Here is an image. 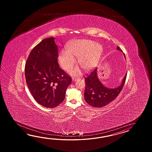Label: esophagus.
<instances>
[{
  "instance_id": "1",
  "label": "esophagus",
  "mask_w": 152,
  "mask_h": 152,
  "mask_svg": "<svg viewBox=\"0 0 152 152\" xmlns=\"http://www.w3.org/2000/svg\"><path fill=\"white\" fill-rule=\"evenodd\" d=\"M79 79V77H72V81H75Z\"/></svg>"
}]
</instances>
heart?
Returning <instances> with one entry per match:
<instances>
[{
  "instance_id": "obj_1",
  "label": "heart",
  "mask_w": 152,
  "mask_h": 152,
  "mask_svg": "<svg viewBox=\"0 0 152 152\" xmlns=\"http://www.w3.org/2000/svg\"><path fill=\"white\" fill-rule=\"evenodd\" d=\"M103 53L102 45L91 40L80 39L72 43L68 50L63 49L60 53L58 60L62 67L68 69L75 63V57L78 58V63L86 71H90L96 67ZM79 69L71 71L73 75L77 74Z\"/></svg>"
}]
</instances>
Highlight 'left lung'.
<instances>
[{"mask_svg": "<svg viewBox=\"0 0 152 152\" xmlns=\"http://www.w3.org/2000/svg\"><path fill=\"white\" fill-rule=\"evenodd\" d=\"M117 50L122 52L120 47ZM124 57H125V55ZM126 58V57H125ZM126 74L118 87L109 88L104 86L97 77V68L85 77V90L84 98L86 102L92 107H104L113 101L120 94L126 80Z\"/></svg>", "mask_w": 152, "mask_h": 152, "instance_id": "8db88e82", "label": "left lung"}]
</instances>
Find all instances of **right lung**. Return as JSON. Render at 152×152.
I'll use <instances>...</instances> for the list:
<instances>
[{"mask_svg": "<svg viewBox=\"0 0 152 152\" xmlns=\"http://www.w3.org/2000/svg\"><path fill=\"white\" fill-rule=\"evenodd\" d=\"M54 37L43 39L32 49L25 66L26 82L36 101L53 108L65 99L71 77L60 68Z\"/></svg>", "mask_w": 152, "mask_h": 152, "instance_id": "right-lung-1", "label": "right lung"}]
</instances>
